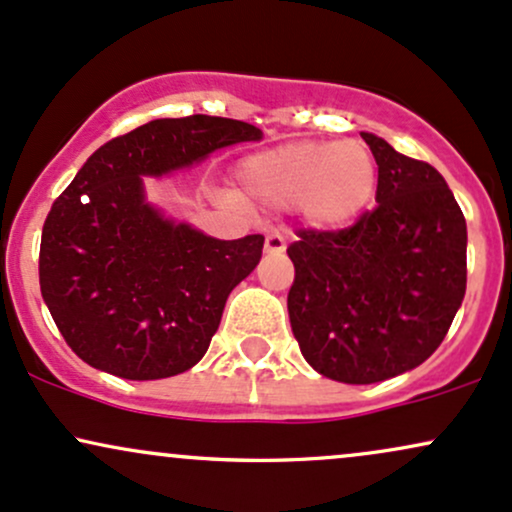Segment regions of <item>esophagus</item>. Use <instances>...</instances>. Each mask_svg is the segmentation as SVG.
Returning <instances> with one entry per match:
<instances>
[{
	"label": "esophagus",
	"mask_w": 512,
	"mask_h": 512,
	"mask_svg": "<svg viewBox=\"0 0 512 512\" xmlns=\"http://www.w3.org/2000/svg\"><path fill=\"white\" fill-rule=\"evenodd\" d=\"M284 250H286V238L281 236L279 231L269 233L267 240H264V252H267V255H281Z\"/></svg>",
	"instance_id": "obj_1"
}]
</instances>
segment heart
Segmentation results:
<instances>
[{
    "label": "heart",
    "mask_w": 512,
    "mask_h": 512,
    "mask_svg": "<svg viewBox=\"0 0 512 512\" xmlns=\"http://www.w3.org/2000/svg\"><path fill=\"white\" fill-rule=\"evenodd\" d=\"M238 199L250 207H296L310 226L339 231L378 192V161L363 142H289L236 166Z\"/></svg>",
    "instance_id": "1"
}]
</instances>
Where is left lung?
<instances>
[{"instance_id": "1", "label": "left lung", "mask_w": 512, "mask_h": 512, "mask_svg": "<svg viewBox=\"0 0 512 512\" xmlns=\"http://www.w3.org/2000/svg\"><path fill=\"white\" fill-rule=\"evenodd\" d=\"M378 207L342 231H298L289 317L317 373L370 385L421 366L467 289V223L436 168L361 132Z\"/></svg>"}]
</instances>
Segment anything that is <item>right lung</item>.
<instances>
[{"label": "right lung", "mask_w": 512, "mask_h": 512, "mask_svg": "<svg viewBox=\"0 0 512 512\" xmlns=\"http://www.w3.org/2000/svg\"><path fill=\"white\" fill-rule=\"evenodd\" d=\"M228 117H161L110 139L52 204L40 240V293L64 342L125 380L190 370L219 330L228 293L260 264L264 236L219 240L146 202L144 178L260 142Z\"/></svg>", "instance_id": "add662e5"}]
</instances>
